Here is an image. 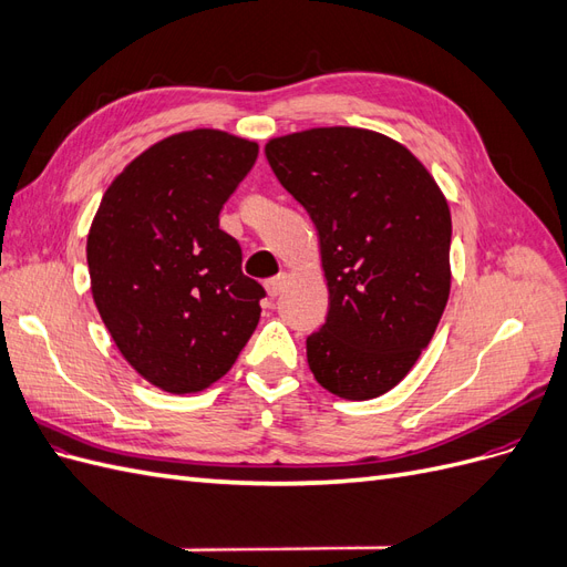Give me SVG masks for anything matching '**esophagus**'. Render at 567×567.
Listing matches in <instances>:
<instances>
[{
	"label": "esophagus",
	"instance_id": "1",
	"mask_svg": "<svg viewBox=\"0 0 567 567\" xmlns=\"http://www.w3.org/2000/svg\"><path fill=\"white\" fill-rule=\"evenodd\" d=\"M265 288H267L269 298H279V296L284 293V290L288 288V274H279V277L269 279V281L265 284Z\"/></svg>",
	"mask_w": 567,
	"mask_h": 567
}]
</instances>
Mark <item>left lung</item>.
Masks as SVG:
<instances>
[{
	"instance_id": "left-lung-1",
	"label": "left lung",
	"mask_w": 567,
	"mask_h": 567,
	"mask_svg": "<svg viewBox=\"0 0 567 567\" xmlns=\"http://www.w3.org/2000/svg\"><path fill=\"white\" fill-rule=\"evenodd\" d=\"M265 156L319 236L331 305L307 338V364L342 400L381 398L416 364L447 307V198L414 153L373 130L274 136Z\"/></svg>"
}]
</instances>
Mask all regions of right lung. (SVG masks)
Listing matches in <instances>:
<instances>
[{
  "label": "right lung",
  "mask_w": 567,
  "mask_h": 567,
  "mask_svg": "<svg viewBox=\"0 0 567 567\" xmlns=\"http://www.w3.org/2000/svg\"><path fill=\"white\" fill-rule=\"evenodd\" d=\"M255 158V142L221 130L165 136L111 182L92 219L96 310L127 364L165 392L210 388L260 321L265 288L219 229Z\"/></svg>",
  "instance_id": "obj_1"
}]
</instances>
